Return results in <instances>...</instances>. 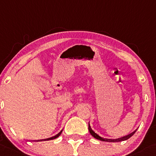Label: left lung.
Segmentation results:
<instances>
[{"label":"left lung","instance_id":"left-lung-1","mask_svg":"<svg viewBox=\"0 0 156 156\" xmlns=\"http://www.w3.org/2000/svg\"><path fill=\"white\" fill-rule=\"evenodd\" d=\"M88 129H89L90 133V134L93 136V137H95V138L98 139V140H101V141H106V142H119V141H123V140H128L129 138H130V137H132V136L133 135L134 133H135L136 131H137V130L134 131V132H132L131 134L124 136V137H119V138H117V139H106V138H103V137H100V136L98 135L97 134L95 133V132L92 130L90 126V123H89V127H88Z\"/></svg>","mask_w":156,"mask_h":156}]
</instances>
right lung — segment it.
<instances>
[{
	"mask_svg": "<svg viewBox=\"0 0 156 156\" xmlns=\"http://www.w3.org/2000/svg\"><path fill=\"white\" fill-rule=\"evenodd\" d=\"M61 132H62V131H61V132H59V133H58V134H57V135L54 136V137H51V138H48V140H52V139H55V138H57V137H59V136H60V134H61Z\"/></svg>",
	"mask_w": 156,
	"mask_h": 156,
	"instance_id": "right-lung-1",
	"label": "right lung"
}]
</instances>
